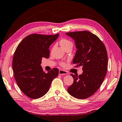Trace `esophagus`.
Listing matches in <instances>:
<instances>
[{
  "mask_svg": "<svg viewBox=\"0 0 122 122\" xmlns=\"http://www.w3.org/2000/svg\"><path fill=\"white\" fill-rule=\"evenodd\" d=\"M68 74V72H67V71H66L62 70V69L59 70V75H66V74Z\"/></svg>",
  "mask_w": 122,
  "mask_h": 122,
  "instance_id": "obj_1",
  "label": "esophagus"
}]
</instances>
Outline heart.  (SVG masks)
I'll use <instances>...</instances> for the list:
<instances>
[{"mask_svg": "<svg viewBox=\"0 0 122 122\" xmlns=\"http://www.w3.org/2000/svg\"><path fill=\"white\" fill-rule=\"evenodd\" d=\"M60 44L62 47L63 48H66L68 47V46H70V45H73L72 42L68 40L67 39H62L60 41Z\"/></svg>", "mask_w": 122, "mask_h": 122, "instance_id": "obj_1", "label": "heart"}]
</instances>
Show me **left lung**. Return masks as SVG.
<instances>
[{"instance_id": "obj_1", "label": "left lung", "mask_w": 122, "mask_h": 122, "mask_svg": "<svg viewBox=\"0 0 122 122\" xmlns=\"http://www.w3.org/2000/svg\"><path fill=\"white\" fill-rule=\"evenodd\" d=\"M65 34L74 40L77 49L73 63L83 67L82 74L79 76L71 74L74 82L67 91L77 99H86L98 90L106 76L108 65L106 48L97 36L87 31Z\"/></svg>"}]
</instances>
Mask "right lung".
<instances>
[{
    "instance_id": "obj_1",
    "label": "right lung",
    "mask_w": 122,
    "mask_h": 122,
    "mask_svg": "<svg viewBox=\"0 0 122 122\" xmlns=\"http://www.w3.org/2000/svg\"><path fill=\"white\" fill-rule=\"evenodd\" d=\"M59 36V34L30 35L22 41L15 52L12 69L15 80L23 93L31 99L45 95L59 74L57 68L46 73L41 66L42 58L49 57V48Z\"/></svg>"
}]
</instances>
